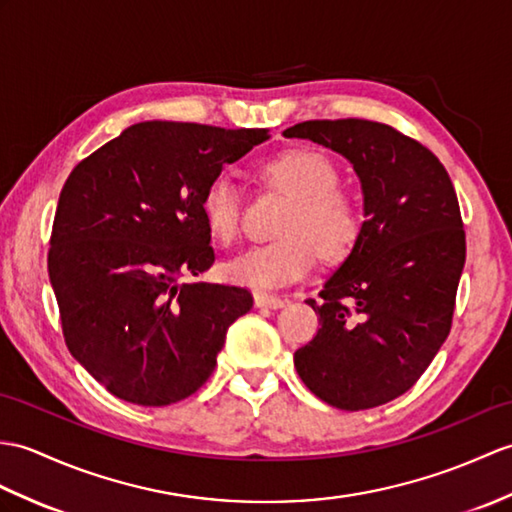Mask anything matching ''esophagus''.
Here are the masks:
<instances>
[{
  "mask_svg": "<svg viewBox=\"0 0 512 512\" xmlns=\"http://www.w3.org/2000/svg\"><path fill=\"white\" fill-rule=\"evenodd\" d=\"M285 299H281V296L277 294H268V292H255V305L257 307H270V310H279V307H283Z\"/></svg>",
  "mask_w": 512,
  "mask_h": 512,
  "instance_id": "34e87169",
  "label": "esophagus"
}]
</instances>
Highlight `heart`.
Segmentation results:
<instances>
[{"label": "heart", "instance_id": "1", "mask_svg": "<svg viewBox=\"0 0 512 512\" xmlns=\"http://www.w3.org/2000/svg\"><path fill=\"white\" fill-rule=\"evenodd\" d=\"M266 185L290 196L279 235L281 240L248 248L224 270L229 279L255 290H275L310 275L316 257L327 264L344 261L364 231L360 200L338 187V170L325 154L292 148L259 165ZM200 216L220 244L237 240L242 227V194L229 176L211 178L200 196Z\"/></svg>", "mask_w": 512, "mask_h": 512}]
</instances>
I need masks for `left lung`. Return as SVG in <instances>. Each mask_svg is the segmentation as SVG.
Segmentation results:
<instances>
[{"instance_id":"8db88e82","label":"left lung","mask_w":512,"mask_h":512,"mask_svg":"<svg viewBox=\"0 0 512 512\" xmlns=\"http://www.w3.org/2000/svg\"><path fill=\"white\" fill-rule=\"evenodd\" d=\"M285 137L349 159L364 194V231L325 281L312 342L296 373L318 399L368 410L410 390L449 336L467 242L456 189L417 139L368 120H310Z\"/></svg>"}]
</instances>
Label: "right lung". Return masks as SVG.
Here are the masks:
<instances>
[{"label":"right lung","mask_w":512,"mask_h":512,"mask_svg":"<svg viewBox=\"0 0 512 512\" xmlns=\"http://www.w3.org/2000/svg\"><path fill=\"white\" fill-rule=\"evenodd\" d=\"M268 137L266 128L141 122L71 170L47 270L69 353L111 395L159 408L211 377L253 294L181 281L216 261L200 196Z\"/></svg>","instance_id":"right-lung-1"}]
</instances>
